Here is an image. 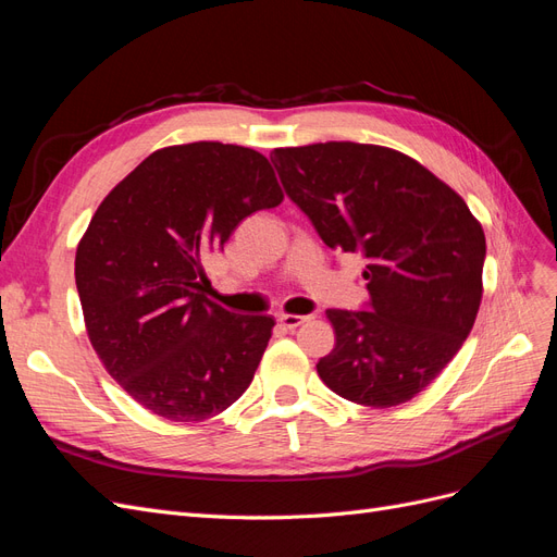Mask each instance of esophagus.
Listing matches in <instances>:
<instances>
[{
    "label": "esophagus",
    "mask_w": 557,
    "mask_h": 557,
    "mask_svg": "<svg viewBox=\"0 0 557 557\" xmlns=\"http://www.w3.org/2000/svg\"><path fill=\"white\" fill-rule=\"evenodd\" d=\"M309 320V315H295V313H283V315H278V323H281V327H285V330H297L301 323H307Z\"/></svg>",
    "instance_id": "34e87169"
}]
</instances>
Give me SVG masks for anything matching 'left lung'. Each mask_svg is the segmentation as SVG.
Wrapping results in <instances>:
<instances>
[{"label": "left lung", "mask_w": 557, "mask_h": 557, "mask_svg": "<svg viewBox=\"0 0 557 557\" xmlns=\"http://www.w3.org/2000/svg\"><path fill=\"white\" fill-rule=\"evenodd\" d=\"M272 162L318 237L367 258V311L327 309L336 344L318 360V376L364 407L413 399L474 327L481 223L458 193L393 148L327 141L276 148Z\"/></svg>", "instance_id": "1"}]
</instances>
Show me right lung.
Masks as SVG:
<instances>
[{"label":"right lung","mask_w":557,"mask_h":557,"mask_svg":"<svg viewBox=\"0 0 557 557\" xmlns=\"http://www.w3.org/2000/svg\"><path fill=\"white\" fill-rule=\"evenodd\" d=\"M283 193L258 150L195 141L160 148L104 197L76 248V288L107 372L150 413L199 423L252 381L274 318L199 295L209 252Z\"/></svg>","instance_id":"1"}]
</instances>
